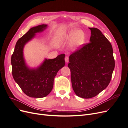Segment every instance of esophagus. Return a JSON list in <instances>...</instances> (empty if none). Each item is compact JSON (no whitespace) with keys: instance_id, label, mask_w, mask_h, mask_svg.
<instances>
[{"instance_id":"1","label":"esophagus","mask_w":128,"mask_h":128,"mask_svg":"<svg viewBox=\"0 0 128 128\" xmlns=\"http://www.w3.org/2000/svg\"><path fill=\"white\" fill-rule=\"evenodd\" d=\"M69 57H68V56H66V57H65L64 60H65L66 63L68 64V63L69 62Z\"/></svg>"}]
</instances>
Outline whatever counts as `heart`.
<instances>
[{"label":"heart","mask_w":128,"mask_h":128,"mask_svg":"<svg viewBox=\"0 0 128 128\" xmlns=\"http://www.w3.org/2000/svg\"><path fill=\"white\" fill-rule=\"evenodd\" d=\"M67 39L72 40V44L74 46L82 45L86 40V35L82 30H75L72 31L67 36Z\"/></svg>","instance_id":"obj_1"}]
</instances>
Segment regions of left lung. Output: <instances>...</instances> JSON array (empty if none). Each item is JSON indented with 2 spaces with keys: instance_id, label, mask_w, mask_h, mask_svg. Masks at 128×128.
Instances as JSON below:
<instances>
[{
  "instance_id": "8db88e82",
  "label": "left lung",
  "mask_w": 128,
  "mask_h": 128,
  "mask_svg": "<svg viewBox=\"0 0 128 128\" xmlns=\"http://www.w3.org/2000/svg\"><path fill=\"white\" fill-rule=\"evenodd\" d=\"M89 29L90 42L73 52L68 64L74 91L86 99L94 97L107 87L115 67L110 42L98 29Z\"/></svg>"
}]
</instances>
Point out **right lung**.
<instances>
[{"instance_id":"obj_1","label":"right lung","mask_w":128,"mask_h":128,"mask_svg":"<svg viewBox=\"0 0 128 128\" xmlns=\"http://www.w3.org/2000/svg\"><path fill=\"white\" fill-rule=\"evenodd\" d=\"M47 25L42 24L29 29L19 39L11 57L12 75L22 91L30 97L43 98L52 91L54 78L58 72L65 64V54H62L53 59H45L37 69H29L23 56V48L37 32L44 30Z\"/></svg>"}]
</instances>
